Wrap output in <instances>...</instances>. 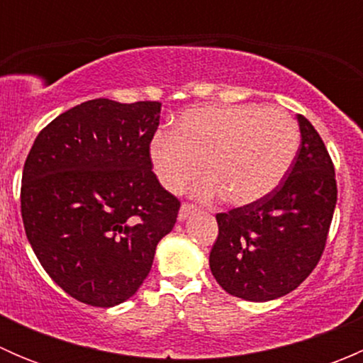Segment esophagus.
Instances as JSON below:
<instances>
[{"label":"esophagus","mask_w":363,"mask_h":363,"mask_svg":"<svg viewBox=\"0 0 363 363\" xmlns=\"http://www.w3.org/2000/svg\"><path fill=\"white\" fill-rule=\"evenodd\" d=\"M195 211H196L195 205H191V203H182V205H181V211H179V221H184V219L189 218V216H191Z\"/></svg>","instance_id":"1"}]
</instances>
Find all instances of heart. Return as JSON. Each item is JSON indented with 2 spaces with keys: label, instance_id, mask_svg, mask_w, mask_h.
I'll return each instance as SVG.
<instances>
[{
  "label": "heart",
  "instance_id": "heart-1",
  "mask_svg": "<svg viewBox=\"0 0 363 363\" xmlns=\"http://www.w3.org/2000/svg\"><path fill=\"white\" fill-rule=\"evenodd\" d=\"M298 128L290 113L262 105L189 108L172 133H156L149 160L164 189L177 193L203 168L195 195L246 207L274 191L294 163Z\"/></svg>",
  "mask_w": 363,
  "mask_h": 363
}]
</instances>
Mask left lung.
Here are the masks:
<instances>
[{"instance_id": "1", "label": "left lung", "mask_w": 363, "mask_h": 363, "mask_svg": "<svg viewBox=\"0 0 363 363\" xmlns=\"http://www.w3.org/2000/svg\"><path fill=\"white\" fill-rule=\"evenodd\" d=\"M296 121L300 147L279 186L259 202L216 216L211 272L223 290L250 302L284 296L313 272L337 202L323 140L306 117Z\"/></svg>"}]
</instances>
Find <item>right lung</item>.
Returning a JSON list of instances; mask_svg holds the SVG:
<instances>
[{"instance_id":"obj_1","label":"right lung","mask_w":363,"mask_h":363,"mask_svg":"<svg viewBox=\"0 0 363 363\" xmlns=\"http://www.w3.org/2000/svg\"><path fill=\"white\" fill-rule=\"evenodd\" d=\"M160 101H84L36 137L23 170L26 235L54 283L113 307L137 294L181 202L160 184L149 144Z\"/></svg>"}]
</instances>
